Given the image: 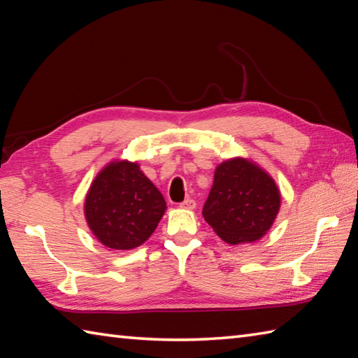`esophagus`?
Instances as JSON below:
<instances>
[{
  "label": "esophagus",
  "instance_id": "1",
  "mask_svg": "<svg viewBox=\"0 0 358 358\" xmlns=\"http://www.w3.org/2000/svg\"><path fill=\"white\" fill-rule=\"evenodd\" d=\"M195 206H196V203H195V199H192V198H187L182 203H180L181 209H187V210H194Z\"/></svg>",
  "mask_w": 358,
  "mask_h": 358
}]
</instances>
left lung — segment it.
I'll return each instance as SVG.
<instances>
[{
	"instance_id": "left-lung-1",
	"label": "left lung",
	"mask_w": 358,
	"mask_h": 358,
	"mask_svg": "<svg viewBox=\"0 0 358 358\" xmlns=\"http://www.w3.org/2000/svg\"><path fill=\"white\" fill-rule=\"evenodd\" d=\"M280 190L270 173L244 157L217 166L203 217L230 245L255 243L271 229L280 209Z\"/></svg>"
}]
</instances>
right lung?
<instances>
[{"label": "right lung", "mask_w": 358, "mask_h": 358, "mask_svg": "<svg viewBox=\"0 0 358 358\" xmlns=\"http://www.w3.org/2000/svg\"><path fill=\"white\" fill-rule=\"evenodd\" d=\"M166 201L138 162L115 159L99 171L84 201L91 234L113 250H132L154 234Z\"/></svg>", "instance_id": "1"}]
</instances>
